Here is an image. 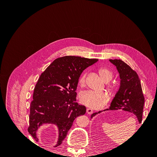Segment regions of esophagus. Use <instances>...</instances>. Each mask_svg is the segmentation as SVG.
<instances>
[{"instance_id":"obj_1","label":"esophagus","mask_w":157,"mask_h":157,"mask_svg":"<svg viewBox=\"0 0 157 157\" xmlns=\"http://www.w3.org/2000/svg\"><path fill=\"white\" fill-rule=\"evenodd\" d=\"M86 113L88 114V115H91V114L93 113L92 109H86Z\"/></svg>"}]
</instances>
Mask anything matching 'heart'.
<instances>
[{
	"instance_id": "heart-1",
	"label": "heart",
	"mask_w": 157,
	"mask_h": 157,
	"mask_svg": "<svg viewBox=\"0 0 157 157\" xmlns=\"http://www.w3.org/2000/svg\"><path fill=\"white\" fill-rule=\"evenodd\" d=\"M98 73L104 82H107L106 87L111 94L115 93L118 86L117 82H108L112 79L113 74L106 67H100ZM78 84L84 87L86 84V74L83 73L78 79ZM109 99V94L105 92H94L92 91H85L80 94V101L83 105L93 109H99L105 106Z\"/></svg>"
}]
</instances>
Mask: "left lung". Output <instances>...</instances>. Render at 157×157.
<instances>
[{"instance_id":"1","label":"left lung","mask_w":157,"mask_h":157,"mask_svg":"<svg viewBox=\"0 0 157 157\" xmlns=\"http://www.w3.org/2000/svg\"><path fill=\"white\" fill-rule=\"evenodd\" d=\"M116 66L120 75L121 86L113 98L109 109L107 110H118L130 112L137 117L140 123L142 121L145 98L138 75L129 65L121 59H109ZM102 111L94 113L91 118Z\"/></svg>"}]
</instances>
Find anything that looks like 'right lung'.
Returning a JSON list of instances; mask_svg holds the SVG:
<instances>
[{
    "instance_id": "right-lung-1",
    "label": "right lung",
    "mask_w": 157,
    "mask_h": 157,
    "mask_svg": "<svg viewBox=\"0 0 157 157\" xmlns=\"http://www.w3.org/2000/svg\"><path fill=\"white\" fill-rule=\"evenodd\" d=\"M98 61L67 56L56 59L42 73L34 89L28 132L36 141V131L44 124L58 126V147L62 143L76 118L86 113L77 102L78 79L82 71Z\"/></svg>"
}]
</instances>
